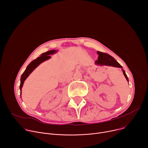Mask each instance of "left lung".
<instances>
[{
  "label": "left lung",
  "instance_id": "obj_1",
  "mask_svg": "<svg viewBox=\"0 0 148 148\" xmlns=\"http://www.w3.org/2000/svg\"><path fill=\"white\" fill-rule=\"evenodd\" d=\"M97 53L98 55H99V56H98L97 60L95 62V64L96 65H101V66L108 65V66H114V67L123 68L122 66L119 62H118L112 56H111L109 54L101 52L99 51H97ZM123 74L126 78L127 81L128 82V83H129V78H128L125 71L123 70Z\"/></svg>",
  "mask_w": 148,
  "mask_h": 148
}]
</instances>
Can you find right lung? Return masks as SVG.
Here are the masks:
<instances>
[{
  "mask_svg": "<svg viewBox=\"0 0 148 148\" xmlns=\"http://www.w3.org/2000/svg\"><path fill=\"white\" fill-rule=\"evenodd\" d=\"M56 52L55 50H52V51H47L45 53H43L42 54V56L40 57L37 58L36 60H33L32 62L29 64V65L27 66L25 70L22 74L21 77V83H20V86H19V88H20V93L21 94V89L22 87L24 84V82L25 80L28 77V76L31 74V73L34 70V69L39 65L43 62V61L48 60L51 58V56H49V55H52L54 53Z\"/></svg>",
  "mask_w": 148,
  "mask_h": 148,
  "instance_id": "right-lung-1",
  "label": "right lung"
}]
</instances>
